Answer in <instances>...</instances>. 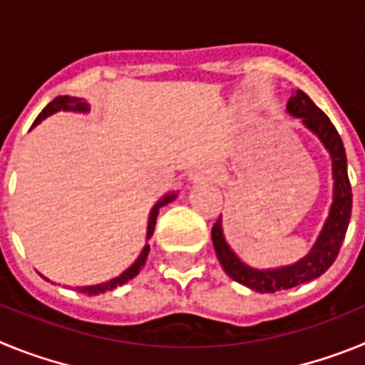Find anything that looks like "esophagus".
<instances>
[{
    "instance_id": "1",
    "label": "esophagus",
    "mask_w": 365,
    "mask_h": 365,
    "mask_svg": "<svg viewBox=\"0 0 365 365\" xmlns=\"http://www.w3.org/2000/svg\"><path fill=\"white\" fill-rule=\"evenodd\" d=\"M192 182H201V180H210L214 179V172L208 170V168H197V170H193L188 177Z\"/></svg>"
}]
</instances>
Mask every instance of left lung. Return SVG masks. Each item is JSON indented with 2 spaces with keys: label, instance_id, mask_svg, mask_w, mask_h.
Wrapping results in <instances>:
<instances>
[{
  "label": "left lung",
  "instance_id": "left-lung-1",
  "mask_svg": "<svg viewBox=\"0 0 365 365\" xmlns=\"http://www.w3.org/2000/svg\"><path fill=\"white\" fill-rule=\"evenodd\" d=\"M287 111L292 117L299 118L302 124L318 137L331 157L333 168V202L329 208V215L324 222L320 235L316 237L314 245L307 256H303L296 263L278 269H254L247 265L237 254L232 250L225 240L222 232V219L219 217L212 227V241H214L215 254L225 272L234 282L248 287L256 292H276L283 289H292L302 283L312 282L320 278L322 274L333 265L340 247L346 237L347 227L351 219V206H353V193H351L349 177H347V157L344 150L340 135L333 122L316 108L314 102L303 91H294L287 102Z\"/></svg>",
  "mask_w": 365,
  "mask_h": 365
}]
</instances>
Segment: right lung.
I'll return each mask as SVG.
<instances>
[{
    "label": "right lung",
    "instance_id": "add662e5",
    "mask_svg": "<svg viewBox=\"0 0 365 365\" xmlns=\"http://www.w3.org/2000/svg\"><path fill=\"white\" fill-rule=\"evenodd\" d=\"M89 109H91V108H89V104H87L83 98H76V96H56V98H54L53 102H51V104L40 113V115H38V118L34 120L32 128H36V125L40 124L41 120H45V118L51 117V115H54V113H58V111L89 113ZM175 197H177V192H170V193H166V195H163L159 201L155 202L153 208H151V212H150V217H148L146 241L150 240L151 235H153L155 222H157V215H159L160 208H163V206H166V205H170V202H172ZM148 254H150V245L146 243V245H144L143 250H140V254H138L137 259H135L133 263H131V265L124 270V272L118 274L117 278H111V279H108V282H104V283H96V285L76 287V291L82 292V294H87V296H96V294H104V292H108V291H113V289H117V287H122L124 283H128L130 279H133L135 276L140 272V269L146 265ZM43 278H45V276H43ZM45 279H47V278H45ZM47 282H49V279H47Z\"/></svg>",
    "mask_w": 365,
    "mask_h": 365
}]
</instances>
